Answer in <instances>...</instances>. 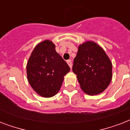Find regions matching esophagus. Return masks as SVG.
<instances>
[{"mask_svg":"<svg viewBox=\"0 0 130 130\" xmlns=\"http://www.w3.org/2000/svg\"><path fill=\"white\" fill-rule=\"evenodd\" d=\"M67 64L69 65V67H70V68L71 69V67H72V62H71V60H67Z\"/></svg>","mask_w":130,"mask_h":130,"instance_id":"1","label":"esophagus"}]
</instances>
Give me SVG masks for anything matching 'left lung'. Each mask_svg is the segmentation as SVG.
I'll use <instances>...</instances> for the list:
<instances>
[{"mask_svg": "<svg viewBox=\"0 0 130 130\" xmlns=\"http://www.w3.org/2000/svg\"><path fill=\"white\" fill-rule=\"evenodd\" d=\"M72 70L82 90L92 96L103 92L112 79L111 60L103 48L93 41L79 45Z\"/></svg>", "mask_w": 130, "mask_h": 130, "instance_id": "1", "label": "left lung"}]
</instances>
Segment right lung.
<instances>
[{"mask_svg":"<svg viewBox=\"0 0 130 130\" xmlns=\"http://www.w3.org/2000/svg\"><path fill=\"white\" fill-rule=\"evenodd\" d=\"M26 71L28 82L34 90L41 96L49 98L58 93L70 67L57 53L55 44L46 40L34 48Z\"/></svg>","mask_w":130,"mask_h":130,"instance_id":"add662e5","label":"right lung"}]
</instances>
